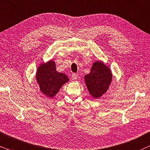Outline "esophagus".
Masks as SVG:
<instances>
[{
	"mask_svg": "<svg viewBox=\"0 0 150 150\" xmlns=\"http://www.w3.org/2000/svg\"><path fill=\"white\" fill-rule=\"evenodd\" d=\"M71 77H72V79H73V80H75V79H77V74H75V73H73L71 75Z\"/></svg>",
	"mask_w": 150,
	"mask_h": 150,
	"instance_id": "1",
	"label": "esophagus"
}]
</instances>
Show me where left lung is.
Returning <instances> with one entry per match:
<instances>
[{
  "mask_svg": "<svg viewBox=\"0 0 150 150\" xmlns=\"http://www.w3.org/2000/svg\"><path fill=\"white\" fill-rule=\"evenodd\" d=\"M84 81L91 96L98 99L107 91L112 81V73L101 61L93 64L91 72L84 76Z\"/></svg>",
  "mask_w": 150,
  "mask_h": 150,
  "instance_id": "obj_1",
  "label": "left lung"
}]
</instances>
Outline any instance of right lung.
Listing matches in <instances>:
<instances>
[{"instance_id": "add662e5", "label": "right lung", "mask_w": 150, "mask_h": 150, "mask_svg": "<svg viewBox=\"0 0 150 150\" xmlns=\"http://www.w3.org/2000/svg\"><path fill=\"white\" fill-rule=\"evenodd\" d=\"M36 80L41 93L46 97L52 98L69 79L65 74L57 71L55 62L50 59L38 67Z\"/></svg>"}]
</instances>
